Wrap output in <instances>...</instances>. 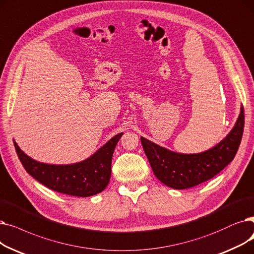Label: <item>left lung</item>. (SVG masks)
Listing matches in <instances>:
<instances>
[{
  "instance_id": "left-lung-1",
  "label": "left lung",
  "mask_w": 254,
  "mask_h": 254,
  "mask_svg": "<svg viewBox=\"0 0 254 254\" xmlns=\"http://www.w3.org/2000/svg\"><path fill=\"white\" fill-rule=\"evenodd\" d=\"M244 130V108L227 136L212 149L198 154H181L140 137L154 175L166 186L187 189L219 174L231 163L239 149Z\"/></svg>"
}]
</instances>
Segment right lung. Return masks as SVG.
<instances>
[{
	"mask_svg": "<svg viewBox=\"0 0 254 254\" xmlns=\"http://www.w3.org/2000/svg\"><path fill=\"white\" fill-rule=\"evenodd\" d=\"M122 135L119 133L114 136L88 159L66 165L36 161L13 142L21 164L38 182L63 194L88 197L100 193L110 183L113 154Z\"/></svg>",
	"mask_w": 254,
	"mask_h": 254,
	"instance_id": "obj_1",
	"label": "right lung"
}]
</instances>
